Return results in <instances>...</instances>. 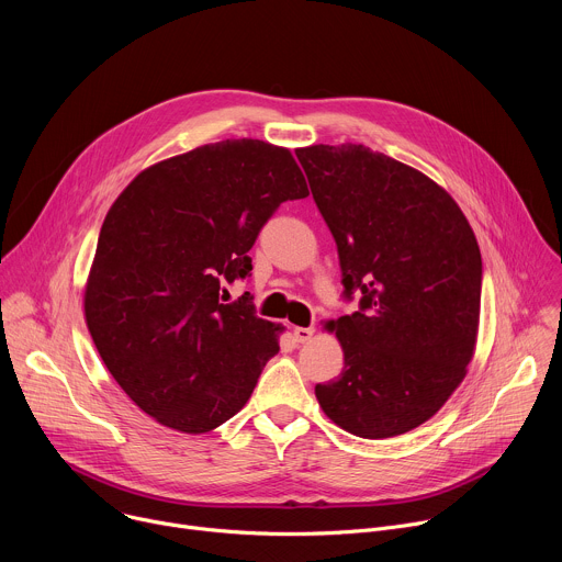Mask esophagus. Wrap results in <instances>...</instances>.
<instances>
[{"label":"esophagus","mask_w":562,"mask_h":562,"mask_svg":"<svg viewBox=\"0 0 562 562\" xmlns=\"http://www.w3.org/2000/svg\"><path fill=\"white\" fill-rule=\"evenodd\" d=\"M313 334H315L313 327H295V329H293V338H295V342H300V345L308 342V340L313 338Z\"/></svg>","instance_id":"obj_1"}]
</instances>
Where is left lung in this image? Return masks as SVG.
<instances>
[{"label":"left lung","mask_w":562,"mask_h":562,"mask_svg":"<svg viewBox=\"0 0 562 562\" xmlns=\"http://www.w3.org/2000/svg\"><path fill=\"white\" fill-rule=\"evenodd\" d=\"M329 224L347 295L360 308L329 319L342 373L315 384L345 431L382 440L440 412L467 375L480 323L483 260L456 200L431 178L364 144L295 148Z\"/></svg>","instance_id":"1"}]
</instances>
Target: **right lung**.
I'll return each instance as SVG.
<instances>
[{
	"instance_id": "obj_1",
	"label": "right lung",
	"mask_w": 562,
	"mask_h": 562,
	"mask_svg": "<svg viewBox=\"0 0 562 562\" xmlns=\"http://www.w3.org/2000/svg\"><path fill=\"white\" fill-rule=\"evenodd\" d=\"M306 195L289 148L243 137L144 169L109 209L85 317L106 369L155 423L206 434L247 405L284 327L220 291L251 273L273 211Z\"/></svg>"
}]
</instances>
